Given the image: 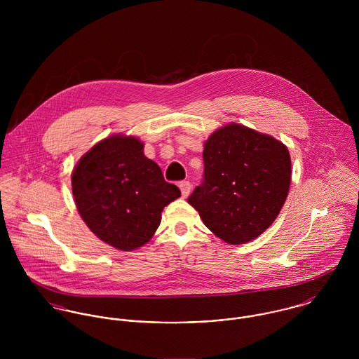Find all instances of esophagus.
Returning a JSON list of instances; mask_svg holds the SVG:
<instances>
[{
  "label": "esophagus",
  "mask_w": 359,
  "mask_h": 359,
  "mask_svg": "<svg viewBox=\"0 0 359 359\" xmlns=\"http://www.w3.org/2000/svg\"><path fill=\"white\" fill-rule=\"evenodd\" d=\"M178 187H180V189H181L182 196H184V198H188L189 194H191V188H192L191 182H189V181H181Z\"/></svg>",
  "instance_id": "obj_1"
}]
</instances>
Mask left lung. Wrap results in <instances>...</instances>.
Here are the masks:
<instances>
[{
    "mask_svg": "<svg viewBox=\"0 0 359 359\" xmlns=\"http://www.w3.org/2000/svg\"><path fill=\"white\" fill-rule=\"evenodd\" d=\"M203 161L202 184L188 203L226 243L256 239L287 198L292 178L287 148L269 135L229 124L207 140Z\"/></svg>",
    "mask_w": 359,
    "mask_h": 359,
    "instance_id": "obj_1",
    "label": "left lung"
}]
</instances>
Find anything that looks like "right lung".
Returning a JSON list of instances; mask_svg holds the SVG:
<instances>
[{
    "label": "right lung",
    "instance_id": "1",
    "mask_svg": "<svg viewBox=\"0 0 359 359\" xmlns=\"http://www.w3.org/2000/svg\"><path fill=\"white\" fill-rule=\"evenodd\" d=\"M72 189L87 226L124 252L145 245L160 225L163 208L181 196L145 157L144 144L121 135L103 140L80 158Z\"/></svg>",
    "mask_w": 359,
    "mask_h": 359
}]
</instances>
